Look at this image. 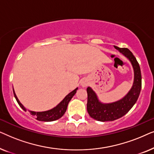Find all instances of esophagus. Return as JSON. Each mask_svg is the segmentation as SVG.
I'll list each match as a JSON object with an SVG mask.
<instances>
[{"label": "esophagus", "mask_w": 154, "mask_h": 154, "mask_svg": "<svg viewBox=\"0 0 154 154\" xmlns=\"http://www.w3.org/2000/svg\"><path fill=\"white\" fill-rule=\"evenodd\" d=\"M81 85H82V86H83V87H86V86H87V83H85V82H82Z\"/></svg>", "instance_id": "obj_1"}]
</instances>
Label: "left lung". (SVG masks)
Masks as SVG:
<instances>
[{
	"mask_svg": "<svg viewBox=\"0 0 154 154\" xmlns=\"http://www.w3.org/2000/svg\"><path fill=\"white\" fill-rule=\"evenodd\" d=\"M114 48L131 62L134 70V82L131 89L123 98L108 104L101 102L93 90L90 87L87 88L88 112L92 119L102 122L113 121L125 115L136 103L142 88L140 67L133 54L128 48L117 46Z\"/></svg>",
	"mask_w": 154,
	"mask_h": 154,
	"instance_id": "8db88e82",
	"label": "left lung"
}]
</instances>
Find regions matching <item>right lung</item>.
<instances>
[{"label":"right lung","instance_id":"right-lung-1","mask_svg":"<svg viewBox=\"0 0 154 154\" xmlns=\"http://www.w3.org/2000/svg\"><path fill=\"white\" fill-rule=\"evenodd\" d=\"M78 90V88H75L74 90H73L72 92H71L70 93H69L65 97L62 102H61L60 104H58L55 107H54L53 109H50L48 111H41V112H36V111H29V112L32 116H35V118H36V120L40 121H45V122H50V121H56L59 119H60L61 117L63 116V115L64 114V113L66 112L67 106H68L69 102H70L71 98L73 97V96L76 93V91ZM13 92L14 97H15L17 102L20 105L21 108H22L23 110L26 111V109L25 107L23 106V105L21 104L20 100H18L17 97L15 92L14 91L13 89Z\"/></svg>","mask_w":154,"mask_h":154}]
</instances>
